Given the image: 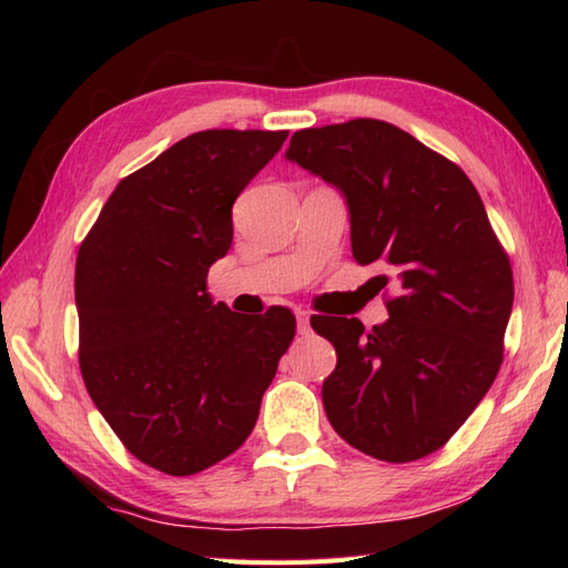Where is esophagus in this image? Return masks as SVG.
Returning <instances> with one entry per match:
<instances>
[{"label": "esophagus", "instance_id": "34e87169", "mask_svg": "<svg viewBox=\"0 0 568 568\" xmlns=\"http://www.w3.org/2000/svg\"><path fill=\"white\" fill-rule=\"evenodd\" d=\"M295 318H297V333H301V335L311 333V315H307L305 311H297Z\"/></svg>", "mask_w": 568, "mask_h": 568}]
</instances>
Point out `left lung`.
Instances as JSON below:
<instances>
[{"mask_svg": "<svg viewBox=\"0 0 568 568\" xmlns=\"http://www.w3.org/2000/svg\"><path fill=\"white\" fill-rule=\"evenodd\" d=\"M285 160L341 192L353 257L388 271L396 287L373 331L358 318H311L338 355L323 381L331 426L388 464L434 454L491 388L514 305L511 263L474 182L381 120L295 132Z\"/></svg>", "mask_w": 568, "mask_h": 568, "instance_id": "obj_1", "label": "left lung"}]
</instances>
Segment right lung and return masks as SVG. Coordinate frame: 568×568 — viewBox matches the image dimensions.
<instances>
[{
	"label": "right lung",
	"mask_w": 568,
	"mask_h": 568,
	"mask_svg": "<svg viewBox=\"0 0 568 568\" xmlns=\"http://www.w3.org/2000/svg\"><path fill=\"white\" fill-rule=\"evenodd\" d=\"M285 138L175 142L114 187L77 253L84 386L124 448L162 474H197L245 444L295 335L287 307L240 315L207 293L233 245V203Z\"/></svg>",
	"instance_id": "add662e5"
}]
</instances>
